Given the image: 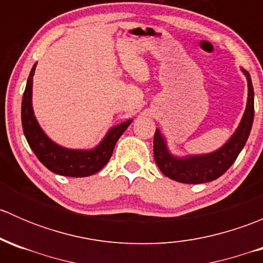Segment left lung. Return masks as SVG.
<instances>
[{
    "label": "left lung",
    "instance_id": "8db88e82",
    "mask_svg": "<svg viewBox=\"0 0 263 263\" xmlns=\"http://www.w3.org/2000/svg\"><path fill=\"white\" fill-rule=\"evenodd\" d=\"M240 70L245 73L248 85L246 110L234 134L221 147L209 154L176 156L169 151L165 137L160 129L156 128L154 136V159L164 176L177 182L198 184L217 179L232 166L248 140L254 117V92L251 75L248 71L243 68Z\"/></svg>",
    "mask_w": 263,
    "mask_h": 263
}]
</instances>
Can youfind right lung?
<instances>
[{
    "mask_svg": "<svg viewBox=\"0 0 263 263\" xmlns=\"http://www.w3.org/2000/svg\"><path fill=\"white\" fill-rule=\"evenodd\" d=\"M36 63L33 66L26 81L25 91L21 103V123L23 131L29 146L34 151L36 158L50 172L66 177H89L99 172L109 161L113 150L132 119L112 127L104 139L94 148L79 150L67 148L55 144L42 129L34 116L33 110V76Z\"/></svg>",
    "mask_w": 263,
    "mask_h": 263,
    "instance_id": "1",
    "label": "right lung"
}]
</instances>
